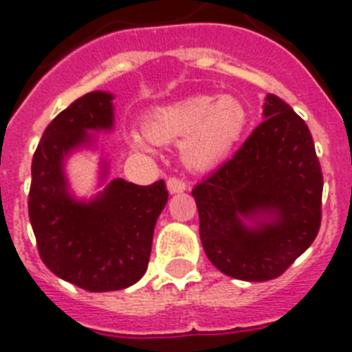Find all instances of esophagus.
<instances>
[{
	"label": "esophagus",
	"instance_id": "1",
	"mask_svg": "<svg viewBox=\"0 0 352 352\" xmlns=\"http://www.w3.org/2000/svg\"><path fill=\"white\" fill-rule=\"evenodd\" d=\"M166 186L170 193H182L186 189V182L182 179H179V177H170L166 180Z\"/></svg>",
	"mask_w": 352,
	"mask_h": 352
}]
</instances>
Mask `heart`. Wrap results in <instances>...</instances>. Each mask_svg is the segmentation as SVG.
Segmentation results:
<instances>
[{
	"label": "heart",
	"mask_w": 352,
	"mask_h": 352,
	"mask_svg": "<svg viewBox=\"0 0 352 352\" xmlns=\"http://www.w3.org/2000/svg\"><path fill=\"white\" fill-rule=\"evenodd\" d=\"M248 109L234 96H191L152 109L143 122L146 138L154 143H177L186 163L193 168L216 166L227 159L248 127ZM146 151L142 140H133Z\"/></svg>",
	"instance_id": "heart-1"
}]
</instances>
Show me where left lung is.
<instances>
[{
  "mask_svg": "<svg viewBox=\"0 0 352 352\" xmlns=\"http://www.w3.org/2000/svg\"><path fill=\"white\" fill-rule=\"evenodd\" d=\"M264 118L234 157L193 189L209 261L246 282L285 273L314 243L322 218V172L308 125L273 94ZM241 217L256 219L257 227L248 229Z\"/></svg>",
  "mask_w": 352,
  "mask_h": 352,
  "instance_id": "obj_1",
  "label": "left lung"
}]
</instances>
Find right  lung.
Wrapping results in <instances>:
<instances>
[{"label": "right lung", "instance_id": "right-lung-1", "mask_svg": "<svg viewBox=\"0 0 352 352\" xmlns=\"http://www.w3.org/2000/svg\"><path fill=\"white\" fill-rule=\"evenodd\" d=\"M113 96L91 91L51 120L32 161L28 214L42 262L58 278L90 292L133 285L145 274L164 180L138 186L115 179L94 201L67 193L63 157L88 142L90 129L113 125Z\"/></svg>", "mask_w": 352, "mask_h": 352}]
</instances>
